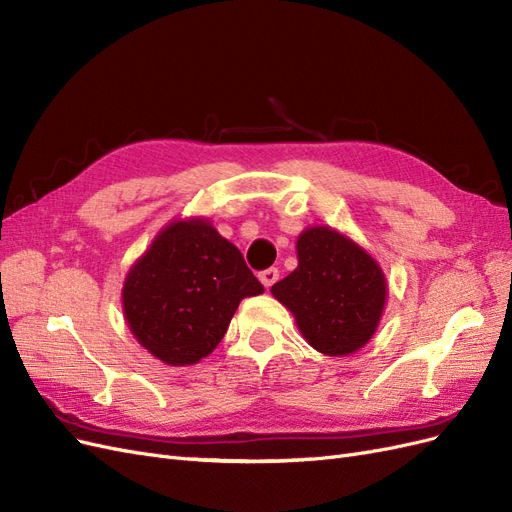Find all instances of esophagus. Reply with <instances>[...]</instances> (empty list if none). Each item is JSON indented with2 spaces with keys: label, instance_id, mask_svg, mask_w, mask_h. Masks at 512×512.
Returning a JSON list of instances; mask_svg holds the SVG:
<instances>
[{
  "label": "esophagus",
  "instance_id": "esophagus-1",
  "mask_svg": "<svg viewBox=\"0 0 512 512\" xmlns=\"http://www.w3.org/2000/svg\"><path fill=\"white\" fill-rule=\"evenodd\" d=\"M258 280L262 282V286H265V288H271L277 280H280V271H277L275 267L260 271V273H258Z\"/></svg>",
  "mask_w": 512,
  "mask_h": 512
}]
</instances>
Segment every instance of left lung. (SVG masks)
Returning <instances> with one entry per match:
<instances>
[{
    "mask_svg": "<svg viewBox=\"0 0 512 512\" xmlns=\"http://www.w3.org/2000/svg\"><path fill=\"white\" fill-rule=\"evenodd\" d=\"M299 267L271 286L314 350L344 356L376 333L386 280L361 245L331 226H312L297 239Z\"/></svg>",
    "mask_w": 512,
    "mask_h": 512,
    "instance_id": "obj_1",
    "label": "left lung"
}]
</instances>
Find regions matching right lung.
<instances>
[{"instance_id":"add662e5","label":"right lung","mask_w":512,"mask_h":512,"mask_svg":"<svg viewBox=\"0 0 512 512\" xmlns=\"http://www.w3.org/2000/svg\"><path fill=\"white\" fill-rule=\"evenodd\" d=\"M265 292L209 220L170 222L123 282V314L147 352L192 365L222 342L241 299Z\"/></svg>"}]
</instances>
